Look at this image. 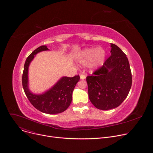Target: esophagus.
Returning a JSON list of instances; mask_svg holds the SVG:
<instances>
[{
    "label": "esophagus",
    "mask_w": 153,
    "mask_h": 153,
    "mask_svg": "<svg viewBox=\"0 0 153 153\" xmlns=\"http://www.w3.org/2000/svg\"><path fill=\"white\" fill-rule=\"evenodd\" d=\"M80 77L81 79L84 80V79L86 78V76H85V75H84V74H80Z\"/></svg>",
    "instance_id": "esophagus-1"
}]
</instances>
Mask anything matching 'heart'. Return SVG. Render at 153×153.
Masks as SVG:
<instances>
[{
	"instance_id": "b5f03b06",
	"label": "heart",
	"mask_w": 153,
	"mask_h": 153,
	"mask_svg": "<svg viewBox=\"0 0 153 153\" xmlns=\"http://www.w3.org/2000/svg\"><path fill=\"white\" fill-rule=\"evenodd\" d=\"M106 56L105 50L102 47L87 48L81 52L77 58L79 64L88 66L90 69H96L102 65Z\"/></svg>"
}]
</instances>
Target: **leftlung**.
I'll list each match as a JSON object with an SVG mask.
<instances>
[{
  "label": "left lung",
  "instance_id": "obj_1",
  "mask_svg": "<svg viewBox=\"0 0 153 153\" xmlns=\"http://www.w3.org/2000/svg\"><path fill=\"white\" fill-rule=\"evenodd\" d=\"M111 56L103 65L86 78L89 99L101 110L118 107L127 98L132 83L126 55L116 45L111 44Z\"/></svg>",
  "mask_w": 153,
  "mask_h": 153
}]
</instances>
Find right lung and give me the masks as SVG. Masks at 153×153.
Segmentation results:
<instances>
[{"mask_svg":"<svg viewBox=\"0 0 153 153\" xmlns=\"http://www.w3.org/2000/svg\"><path fill=\"white\" fill-rule=\"evenodd\" d=\"M46 45H42L30 53L27 58L22 76V84L25 94L34 108L42 113L55 114L65 111L72 101L73 91L76 84L79 82V75L72 77H63L49 90L41 95H35L28 88V68L34 55L42 51L48 50Z\"/></svg>","mask_w":153,"mask_h":153,"instance_id":"obj_1","label":"right lung"}]
</instances>
